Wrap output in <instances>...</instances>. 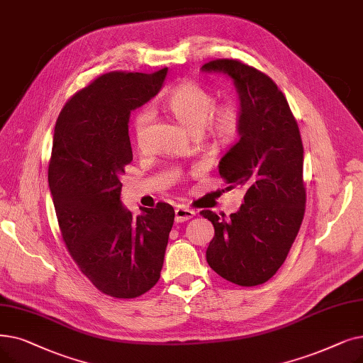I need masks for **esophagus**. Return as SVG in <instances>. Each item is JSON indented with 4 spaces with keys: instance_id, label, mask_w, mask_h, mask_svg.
<instances>
[{
    "instance_id": "obj_1",
    "label": "esophagus",
    "mask_w": 363,
    "mask_h": 363,
    "mask_svg": "<svg viewBox=\"0 0 363 363\" xmlns=\"http://www.w3.org/2000/svg\"><path fill=\"white\" fill-rule=\"evenodd\" d=\"M193 216H194V211L188 209L185 206H178L175 209V220H177V223H185V220L191 219Z\"/></svg>"
}]
</instances>
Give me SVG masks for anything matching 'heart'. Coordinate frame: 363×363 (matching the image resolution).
Instances as JSON below:
<instances>
[{
	"instance_id": "heart-1",
	"label": "heart",
	"mask_w": 363,
	"mask_h": 363,
	"mask_svg": "<svg viewBox=\"0 0 363 363\" xmlns=\"http://www.w3.org/2000/svg\"><path fill=\"white\" fill-rule=\"evenodd\" d=\"M213 94L194 82H184L173 89L164 101L166 108L193 133H200L215 147H228L240 136L239 109L231 104L215 106ZM152 120V109L144 106L133 118V133L139 145L144 144Z\"/></svg>"
}]
</instances>
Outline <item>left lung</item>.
Returning <instances> with one entry per match:
<instances>
[{"label":"left lung","instance_id":"left-lung-1","mask_svg":"<svg viewBox=\"0 0 363 363\" xmlns=\"http://www.w3.org/2000/svg\"><path fill=\"white\" fill-rule=\"evenodd\" d=\"M224 72L240 99V139L219 162L228 188L246 190L240 209L225 218L200 213L213 224L206 250L211 269L240 286L272 279L285 262L306 212L304 148L285 94L269 75L235 59L201 67Z\"/></svg>","mask_w":363,"mask_h":363}]
</instances>
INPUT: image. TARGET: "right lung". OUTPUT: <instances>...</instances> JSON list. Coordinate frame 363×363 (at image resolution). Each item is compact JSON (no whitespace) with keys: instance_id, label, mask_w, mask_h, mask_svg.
I'll return each instance as SVG.
<instances>
[{"instance_id":"1","label":"right lung","mask_w":363,"mask_h":363,"mask_svg":"<svg viewBox=\"0 0 363 363\" xmlns=\"http://www.w3.org/2000/svg\"><path fill=\"white\" fill-rule=\"evenodd\" d=\"M166 74H104L74 94L55 125L49 185L62 239L82 273L114 298H136L159 281L175 219L167 203L135 218L120 200L133 160L130 113L160 91Z\"/></svg>"}]
</instances>
